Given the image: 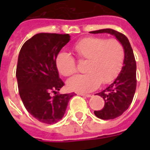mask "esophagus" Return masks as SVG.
<instances>
[{
  "label": "esophagus",
  "instance_id": "obj_1",
  "mask_svg": "<svg viewBox=\"0 0 150 150\" xmlns=\"http://www.w3.org/2000/svg\"><path fill=\"white\" fill-rule=\"evenodd\" d=\"M77 94H78L79 96H85V97H88V98L91 97V96L90 94H84V93H79H79H77Z\"/></svg>",
  "mask_w": 150,
  "mask_h": 150
}]
</instances>
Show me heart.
I'll return each mask as SVG.
<instances>
[{"label": "heart", "instance_id": "1", "mask_svg": "<svg viewBox=\"0 0 150 150\" xmlns=\"http://www.w3.org/2000/svg\"><path fill=\"white\" fill-rule=\"evenodd\" d=\"M73 49L80 60H87L88 73L69 79L67 86L71 91L88 92L96 89L100 83L107 84L118 76L125 61L124 46L116 39L88 37L75 44ZM57 70L63 76L76 72L75 60L70 54L60 52L55 59Z\"/></svg>", "mask_w": 150, "mask_h": 150}]
</instances>
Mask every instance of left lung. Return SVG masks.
<instances>
[{
    "label": "left lung",
    "instance_id": "1",
    "mask_svg": "<svg viewBox=\"0 0 150 150\" xmlns=\"http://www.w3.org/2000/svg\"><path fill=\"white\" fill-rule=\"evenodd\" d=\"M91 34H107L114 35L125 49L124 66L116 79L104 91L97 93L105 101L104 107L94 113L102 120H112L121 116L132 103L137 87L135 58L129 39L125 34L112 29L91 31Z\"/></svg>",
    "mask_w": 150,
    "mask_h": 150
}]
</instances>
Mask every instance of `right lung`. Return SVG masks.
<instances>
[{
    "instance_id": "right-lung-1",
    "label": "right lung",
    "mask_w": 150,
    "mask_h": 150,
    "mask_svg": "<svg viewBox=\"0 0 150 150\" xmlns=\"http://www.w3.org/2000/svg\"><path fill=\"white\" fill-rule=\"evenodd\" d=\"M70 38L67 34L40 33L27 40L19 52L16 71L19 95L28 112L40 122L59 121L74 96L58 94L64 83L55 65L56 57Z\"/></svg>"
}]
</instances>
